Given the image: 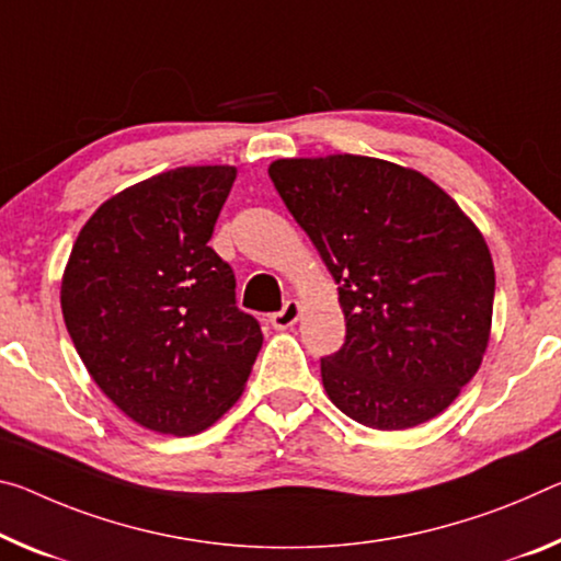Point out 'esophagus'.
Returning a JSON list of instances; mask_svg holds the SVG:
<instances>
[{
	"label": "esophagus",
	"instance_id": "obj_1",
	"mask_svg": "<svg viewBox=\"0 0 561 561\" xmlns=\"http://www.w3.org/2000/svg\"><path fill=\"white\" fill-rule=\"evenodd\" d=\"M299 312H301L299 301L297 299H287V301H284V307L279 309V312L270 314V322H272L274 329H289L291 324H297Z\"/></svg>",
	"mask_w": 561,
	"mask_h": 561
}]
</instances>
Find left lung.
Here are the masks:
<instances>
[{"label":"left lung","mask_w":561,"mask_h":561,"mask_svg":"<svg viewBox=\"0 0 561 561\" xmlns=\"http://www.w3.org/2000/svg\"><path fill=\"white\" fill-rule=\"evenodd\" d=\"M274 190L340 284V352L322 357L336 409L371 430L444 412L482 364L494 305L484 237L447 192L385 159H277Z\"/></svg>","instance_id":"8db88e82"}]
</instances>
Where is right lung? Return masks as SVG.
<instances>
[{
	"instance_id": "right-lung-1",
	"label": "right lung",
	"mask_w": 561,
	"mask_h": 561,
	"mask_svg": "<svg viewBox=\"0 0 561 561\" xmlns=\"http://www.w3.org/2000/svg\"><path fill=\"white\" fill-rule=\"evenodd\" d=\"M234 167H180L106 199L79 232L61 314L96 387L129 420L197 434L247 385L262 329L207 242Z\"/></svg>"
}]
</instances>
